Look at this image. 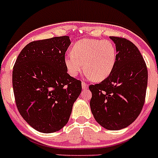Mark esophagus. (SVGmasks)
I'll list each match as a JSON object with an SVG mask.
<instances>
[{"mask_svg": "<svg viewBox=\"0 0 158 158\" xmlns=\"http://www.w3.org/2000/svg\"><path fill=\"white\" fill-rule=\"evenodd\" d=\"M82 88L84 90H86V89H88V85L86 83H85L84 82H82Z\"/></svg>", "mask_w": 158, "mask_h": 158, "instance_id": "obj_1", "label": "esophagus"}]
</instances>
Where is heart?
<instances>
[{
    "label": "heart",
    "instance_id": "1",
    "mask_svg": "<svg viewBox=\"0 0 158 158\" xmlns=\"http://www.w3.org/2000/svg\"><path fill=\"white\" fill-rule=\"evenodd\" d=\"M117 60L115 46L108 40L82 39L64 57L69 74L76 77L84 71L94 82H102L113 72Z\"/></svg>",
    "mask_w": 158,
    "mask_h": 158
}]
</instances>
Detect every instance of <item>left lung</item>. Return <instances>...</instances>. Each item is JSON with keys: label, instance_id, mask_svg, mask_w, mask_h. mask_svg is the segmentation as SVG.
Wrapping results in <instances>:
<instances>
[{"label": "left lung", "instance_id": "1", "mask_svg": "<svg viewBox=\"0 0 158 158\" xmlns=\"http://www.w3.org/2000/svg\"><path fill=\"white\" fill-rule=\"evenodd\" d=\"M115 44L117 60L111 74L99 84L90 85L91 111L97 123L108 130H120L132 124L145 102L148 73L135 44L110 36Z\"/></svg>", "mask_w": 158, "mask_h": 158}]
</instances>
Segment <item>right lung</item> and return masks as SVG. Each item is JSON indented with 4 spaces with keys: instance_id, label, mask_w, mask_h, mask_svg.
Returning <instances> with one entry per match:
<instances>
[{
    "instance_id": "add662e5",
    "label": "right lung",
    "mask_w": 158,
    "mask_h": 158,
    "mask_svg": "<svg viewBox=\"0 0 158 158\" xmlns=\"http://www.w3.org/2000/svg\"><path fill=\"white\" fill-rule=\"evenodd\" d=\"M69 36L29 43L18 56L12 72L16 106L33 129L51 133L69 122L82 91L81 81L68 74L64 54Z\"/></svg>"
}]
</instances>
